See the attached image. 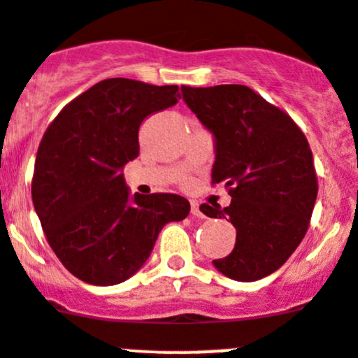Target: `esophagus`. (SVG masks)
Returning a JSON list of instances; mask_svg holds the SVG:
<instances>
[{
    "mask_svg": "<svg viewBox=\"0 0 358 358\" xmlns=\"http://www.w3.org/2000/svg\"><path fill=\"white\" fill-rule=\"evenodd\" d=\"M190 213L194 217H205L203 215V212L199 210V203L198 201H190Z\"/></svg>",
    "mask_w": 358,
    "mask_h": 358,
    "instance_id": "1",
    "label": "esophagus"
}]
</instances>
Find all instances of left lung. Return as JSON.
Segmentation results:
<instances>
[{
    "mask_svg": "<svg viewBox=\"0 0 358 358\" xmlns=\"http://www.w3.org/2000/svg\"><path fill=\"white\" fill-rule=\"evenodd\" d=\"M182 93L215 138L212 183H224L231 196L226 208L199 206L236 229L233 250L213 265L229 279H263L288 262L309 228L318 178L307 138L249 86H182Z\"/></svg>",
    "mask_w": 358,
    "mask_h": 358,
    "instance_id": "1",
    "label": "left lung"
}]
</instances>
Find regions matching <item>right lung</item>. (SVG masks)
<instances>
[{
    "label": "right lung",
    "instance_id": "1",
    "mask_svg": "<svg viewBox=\"0 0 358 358\" xmlns=\"http://www.w3.org/2000/svg\"><path fill=\"white\" fill-rule=\"evenodd\" d=\"M178 86L103 79L69 102L40 141L31 198L45 238L78 279L113 286L138 272L160 229L190 212L168 192L134 194L123 168L139 155V127L175 106Z\"/></svg>",
    "mask_w": 358,
    "mask_h": 358
}]
</instances>
